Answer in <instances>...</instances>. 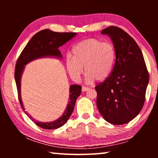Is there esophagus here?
<instances>
[{
	"instance_id": "obj_1",
	"label": "esophagus",
	"mask_w": 158,
	"mask_h": 158,
	"mask_svg": "<svg viewBox=\"0 0 158 158\" xmlns=\"http://www.w3.org/2000/svg\"><path fill=\"white\" fill-rule=\"evenodd\" d=\"M87 90H89V88L85 87V86L82 87V91L83 92H85V91H87Z\"/></svg>"
}]
</instances>
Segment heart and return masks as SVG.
<instances>
[{
    "label": "heart",
    "instance_id": "heart-1",
    "mask_svg": "<svg viewBox=\"0 0 158 158\" xmlns=\"http://www.w3.org/2000/svg\"><path fill=\"white\" fill-rule=\"evenodd\" d=\"M71 57L66 58V68L74 80L79 79L84 72L89 83L94 80L104 81L113 70L116 59L114 45L109 42L89 38L78 42L71 50Z\"/></svg>",
    "mask_w": 158,
    "mask_h": 158
}]
</instances>
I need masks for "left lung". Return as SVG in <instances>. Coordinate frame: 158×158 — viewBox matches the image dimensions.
<instances>
[{
    "mask_svg": "<svg viewBox=\"0 0 158 158\" xmlns=\"http://www.w3.org/2000/svg\"><path fill=\"white\" fill-rule=\"evenodd\" d=\"M102 34L111 38L116 59L110 76L95 86L97 106L106 121L123 125L142 109L148 73L140 48L129 34L113 26L103 29Z\"/></svg>",
    "mask_w": 158,
    "mask_h": 158,
    "instance_id": "8db88e82",
    "label": "left lung"
}]
</instances>
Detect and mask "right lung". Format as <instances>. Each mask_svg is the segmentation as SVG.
I'll return each instance as SVG.
<instances>
[{
	"label": "right lung",
	"mask_w": 158,
	"mask_h": 158,
	"mask_svg": "<svg viewBox=\"0 0 158 158\" xmlns=\"http://www.w3.org/2000/svg\"><path fill=\"white\" fill-rule=\"evenodd\" d=\"M77 35L76 33H57L44 29L37 33L32 37L31 40L26 44L24 49L21 53L16 64L15 79L17 84L19 100L23 111L32 120L35 124L43 129L54 130L62 127L68 121L69 116L74 110L77 98L81 94V86L79 85H72L69 88V98L68 105L63 112L62 116L56 121L49 123L40 122L35 120L33 117L28 114L23 108L21 96V75L24 69V67L31 61L44 57H56L62 58V54L58 49L67 42L70 40Z\"/></svg>",
	"instance_id": "right-lung-1"
}]
</instances>
